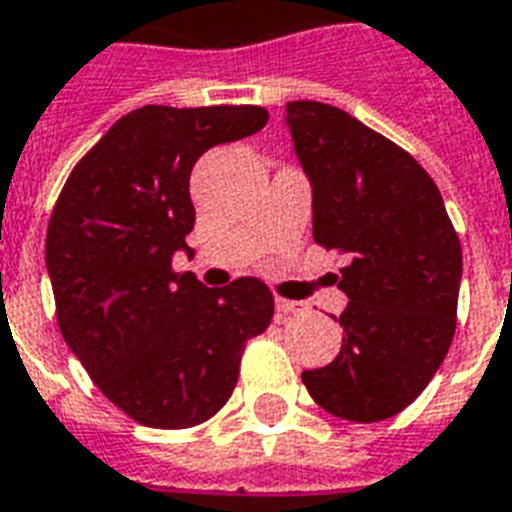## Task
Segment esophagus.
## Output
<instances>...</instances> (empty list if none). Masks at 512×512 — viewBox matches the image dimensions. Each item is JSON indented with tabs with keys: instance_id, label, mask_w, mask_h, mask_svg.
<instances>
[{
	"instance_id": "obj_1",
	"label": "esophagus",
	"mask_w": 512,
	"mask_h": 512,
	"mask_svg": "<svg viewBox=\"0 0 512 512\" xmlns=\"http://www.w3.org/2000/svg\"><path fill=\"white\" fill-rule=\"evenodd\" d=\"M275 310H277V318H291V315H301V312H307V304H301V301H291V299H277Z\"/></svg>"
}]
</instances>
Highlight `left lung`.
Instances as JSON below:
<instances>
[{
	"label": "left lung",
	"instance_id": "1",
	"mask_svg": "<svg viewBox=\"0 0 512 512\" xmlns=\"http://www.w3.org/2000/svg\"><path fill=\"white\" fill-rule=\"evenodd\" d=\"M285 125L312 184V237L347 253L342 350L301 382L328 414L382 422L414 403L454 339L462 248L438 186L390 138L320 101ZM336 320V318H334Z\"/></svg>",
	"mask_w": 512,
	"mask_h": 512
}]
</instances>
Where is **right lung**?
<instances>
[{"instance_id":"1","label":"right lung","mask_w":512,"mask_h":512,"mask_svg":"<svg viewBox=\"0 0 512 512\" xmlns=\"http://www.w3.org/2000/svg\"><path fill=\"white\" fill-rule=\"evenodd\" d=\"M261 106H141L74 165L47 227L63 339L95 387L138 425L184 430L229 400L245 342L275 299L256 277L205 288L173 272L192 248L189 176L211 146L259 133Z\"/></svg>"}]
</instances>
